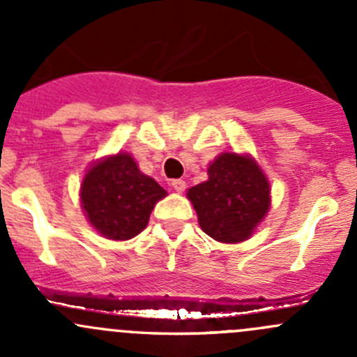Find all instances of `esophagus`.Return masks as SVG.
I'll use <instances>...</instances> for the list:
<instances>
[{"label":"esophagus","instance_id":"34e87169","mask_svg":"<svg viewBox=\"0 0 357 357\" xmlns=\"http://www.w3.org/2000/svg\"><path fill=\"white\" fill-rule=\"evenodd\" d=\"M171 186H172V190H174V192L183 193V192H185V188H186V183L183 181V179H174V181L171 183Z\"/></svg>","mask_w":357,"mask_h":357}]
</instances>
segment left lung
<instances>
[{
    "instance_id": "obj_1",
    "label": "left lung",
    "mask_w": 357,
    "mask_h": 357,
    "mask_svg": "<svg viewBox=\"0 0 357 357\" xmlns=\"http://www.w3.org/2000/svg\"><path fill=\"white\" fill-rule=\"evenodd\" d=\"M208 179L192 186L199 225L221 243L245 242L271 207V186L250 153L222 152L207 167Z\"/></svg>"
}]
</instances>
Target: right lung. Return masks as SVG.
<instances>
[{
	"label": "right lung",
	"mask_w": 357,
	"mask_h": 357,
	"mask_svg": "<svg viewBox=\"0 0 357 357\" xmlns=\"http://www.w3.org/2000/svg\"><path fill=\"white\" fill-rule=\"evenodd\" d=\"M167 195L150 176L139 171L131 153L98 158L82 178L81 207L86 219L103 238H135L149 225L158 200Z\"/></svg>",
	"instance_id": "right-lung-1"
}]
</instances>
